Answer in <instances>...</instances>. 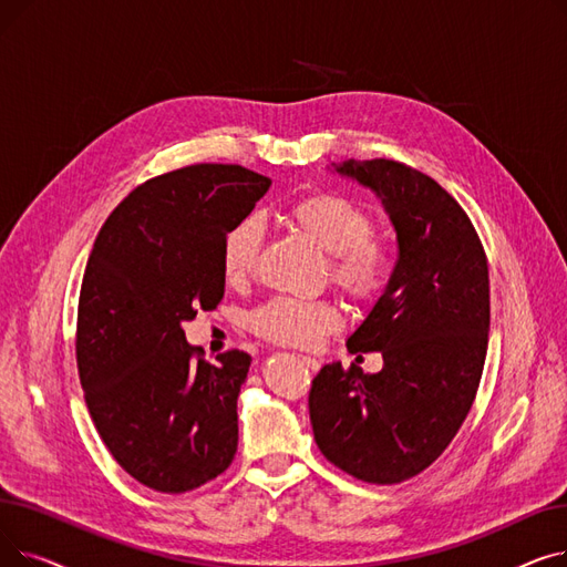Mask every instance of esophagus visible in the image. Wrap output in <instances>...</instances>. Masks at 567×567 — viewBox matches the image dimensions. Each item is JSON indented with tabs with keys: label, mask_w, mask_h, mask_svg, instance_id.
Listing matches in <instances>:
<instances>
[{
	"label": "esophagus",
	"mask_w": 567,
	"mask_h": 567,
	"mask_svg": "<svg viewBox=\"0 0 567 567\" xmlns=\"http://www.w3.org/2000/svg\"><path fill=\"white\" fill-rule=\"evenodd\" d=\"M301 361H303V365H306L308 370H312V372L319 370V361L312 359V355H301Z\"/></svg>",
	"instance_id": "esophagus-1"
}]
</instances>
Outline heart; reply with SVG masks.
<instances>
[{
  "mask_svg": "<svg viewBox=\"0 0 567 567\" xmlns=\"http://www.w3.org/2000/svg\"><path fill=\"white\" fill-rule=\"evenodd\" d=\"M285 220L329 252L331 282L355 303H377L395 271L393 248L374 236L368 208L344 195L310 193L293 199ZM264 229L257 218L231 225L220 246V271L227 285H246L259 259ZM250 331L285 347H315L336 333L342 317L331 301L274 299L248 317Z\"/></svg>",
  "mask_w": 567,
  "mask_h": 567,
  "instance_id": "heart-1",
  "label": "heart"
}]
</instances>
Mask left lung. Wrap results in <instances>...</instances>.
<instances>
[{
  "mask_svg": "<svg viewBox=\"0 0 567 567\" xmlns=\"http://www.w3.org/2000/svg\"><path fill=\"white\" fill-rule=\"evenodd\" d=\"M336 172L381 199L400 257L393 280L347 349L381 351L383 368L329 363L308 398L323 457L372 485H395L449 449L478 393L489 336V271L481 236L432 176L398 161Z\"/></svg>",
  "mask_w": 567,
  "mask_h": 567,
  "instance_id": "1",
  "label": "left lung"
}]
</instances>
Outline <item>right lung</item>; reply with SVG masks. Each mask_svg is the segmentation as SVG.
<instances>
[{
	"label": "right lung",
	"instance_id": "right-lung-1",
	"mask_svg": "<svg viewBox=\"0 0 567 567\" xmlns=\"http://www.w3.org/2000/svg\"><path fill=\"white\" fill-rule=\"evenodd\" d=\"M268 188L271 178L241 165L154 176L114 208L89 255L75 333L80 383L107 451L148 489L190 492L236 455L250 353L231 349L206 363L182 323L223 301V238Z\"/></svg>",
	"mask_w": 567,
	"mask_h": 567
}]
</instances>
